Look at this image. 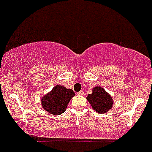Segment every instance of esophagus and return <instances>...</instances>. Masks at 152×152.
Returning <instances> with one entry per match:
<instances>
[{
	"instance_id": "obj_1",
	"label": "esophagus",
	"mask_w": 152,
	"mask_h": 152,
	"mask_svg": "<svg viewBox=\"0 0 152 152\" xmlns=\"http://www.w3.org/2000/svg\"><path fill=\"white\" fill-rule=\"evenodd\" d=\"M77 94H78V95H83V94H84V91L82 90V91H79V92L77 93Z\"/></svg>"
}]
</instances>
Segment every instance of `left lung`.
I'll use <instances>...</instances> for the list:
<instances>
[{"label": "left lung", "instance_id": "1", "mask_svg": "<svg viewBox=\"0 0 152 152\" xmlns=\"http://www.w3.org/2000/svg\"><path fill=\"white\" fill-rule=\"evenodd\" d=\"M87 99L92 108L100 113H105L113 106L112 97L101 87L94 88L92 94H88Z\"/></svg>", "mask_w": 152, "mask_h": 152}]
</instances>
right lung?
Instances as JSON below:
<instances>
[{"label":"right lung","instance_id":"1","mask_svg":"<svg viewBox=\"0 0 152 152\" xmlns=\"http://www.w3.org/2000/svg\"><path fill=\"white\" fill-rule=\"evenodd\" d=\"M74 96L75 93L72 89H67L60 85H56L42 98V107L53 115H59L65 111L67 104Z\"/></svg>","mask_w":152,"mask_h":152}]
</instances>
